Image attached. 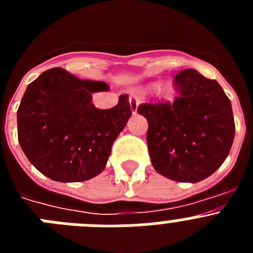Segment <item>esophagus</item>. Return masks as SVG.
Returning <instances> with one entry per match:
<instances>
[{
	"instance_id": "34e87169",
	"label": "esophagus",
	"mask_w": 253,
	"mask_h": 253,
	"mask_svg": "<svg viewBox=\"0 0 253 253\" xmlns=\"http://www.w3.org/2000/svg\"><path fill=\"white\" fill-rule=\"evenodd\" d=\"M129 102H130L131 113L135 114V113H137L138 105H139V99H138L137 96H130V99H129Z\"/></svg>"
}]
</instances>
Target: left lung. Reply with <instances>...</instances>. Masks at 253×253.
<instances>
[{
    "label": "left lung",
    "instance_id": "left-lung-1",
    "mask_svg": "<svg viewBox=\"0 0 253 253\" xmlns=\"http://www.w3.org/2000/svg\"><path fill=\"white\" fill-rule=\"evenodd\" d=\"M173 102H144L147 144L154 169L178 182H199L222 166L234 139L232 105L215 80L195 69L173 78Z\"/></svg>",
    "mask_w": 253,
    "mask_h": 253
}]
</instances>
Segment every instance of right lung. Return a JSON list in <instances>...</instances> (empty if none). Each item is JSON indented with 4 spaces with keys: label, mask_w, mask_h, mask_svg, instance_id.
<instances>
[{
    "label": "right lung",
    "mask_w": 253,
    "mask_h": 253,
    "mask_svg": "<svg viewBox=\"0 0 253 253\" xmlns=\"http://www.w3.org/2000/svg\"><path fill=\"white\" fill-rule=\"evenodd\" d=\"M106 90L105 82L80 80L59 67L29 84L17 110V138L35 169L60 182L90 180L105 169L131 115L128 95L111 109L95 107L92 92Z\"/></svg>",
    "instance_id": "obj_1"
}]
</instances>
